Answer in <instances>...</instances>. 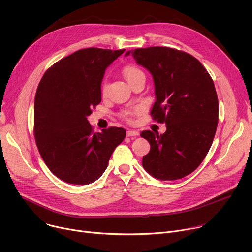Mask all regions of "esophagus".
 <instances>
[{"label": "esophagus", "mask_w": 252, "mask_h": 252, "mask_svg": "<svg viewBox=\"0 0 252 252\" xmlns=\"http://www.w3.org/2000/svg\"><path fill=\"white\" fill-rule=\"evenodd\" d=\"M126 135L127 136H135V135H138V131L137 130H133V129H128L126 131Z\"/></svg>", "instance_id": "esophagus-1"}]
</instances>
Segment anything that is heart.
Wrapping results in <instances>:
<instances>
[{
  "label": "heart",
  "mask_w": 252,
  "mask_h": 252,
  "mask_svg": "<svg viewBox=\"0 0 252 252\" xmlns=\"http://www.w3.org/2000/svg\"><path fill=\"white\" fill-rule=\"evenodd\" d=\"M123 75H124L125 79L126 80V82L129 85L133 84L135 81H137L139 79H146L145 73H143L142 69L139 66H137L136 64H133V63H129V64L126 65L123 68ZM107 88H109V86H107V83L103 82L102 85H101V88H100V93L103 96L107 93ZM138 113H139L138 107H131V109H127V110L123 111L121 113V117L123 119H125L126 121H127V122H131L133 117Z\"/></svg>",
  "instance_id": "b5f03b06"
}]
</instances>
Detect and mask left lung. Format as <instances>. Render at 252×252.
<instances>
[{
  "mask_svg": "<svg viewBox=\"0 0 252 252\" xmlns=\"http://www.w3.org/2000/svg\"><path fill=\"white\" fill-rule=\"evenodd\" d=\"M146 67L155 82L153 119L166 130H143L151 151L142 166L155 178L175 181L194 171L207 155L219 123V98L213 81L191 55L166 47L126 53Z\"/></svg>",
  "mask_w": 252,
  "mask_h": 252,
  "instance_id": "8db88e82",
  "label": "left lung"
}]
</instances>
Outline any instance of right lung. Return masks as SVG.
I'll list each match as a JSON object with an SVG mask.
<instances>
[{"mask_svg":"<svg viewBox=\"0 0 252 252\" xmlns=\"http://www.w3.org/2000/svg\"><path fill=\"white\" fill-rule=\"evenodd\" d=\"M126 50L83 49L54 63L34 97L33 135L49 169L71 185H90L107 167L126 129L94 132L88 121L101 100L105 68Z\"/></svg>","mask_w":252,"mask_h":252,"instance_id":"obj_1","label":"right lung"}]
</instances>
